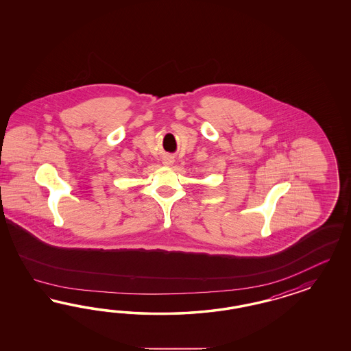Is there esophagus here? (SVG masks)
Wrapping results in <instances>:
<instances>
[{
	"label": "esophagus",
	"instance_id": "esophagus-1",
	"mask_svg": "<svg viewBox=\"0 0 351 351\" xmlns=\"http://www.w3.org/2000/svg\"><path fill=\"white\" fill-rule=\"evenodd\" d=\"M173 163V158H171V157H166L165 160H163V165L165 166H171Z\"/></svg>",
	"mask_w": 351,
	"mask_h": 351
}]
</instances>
